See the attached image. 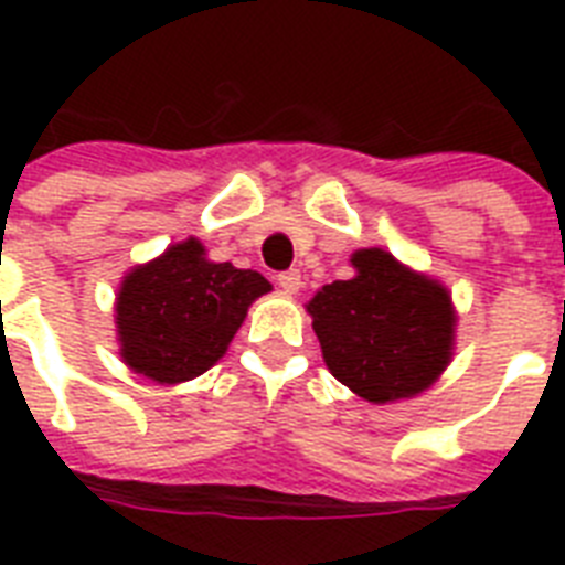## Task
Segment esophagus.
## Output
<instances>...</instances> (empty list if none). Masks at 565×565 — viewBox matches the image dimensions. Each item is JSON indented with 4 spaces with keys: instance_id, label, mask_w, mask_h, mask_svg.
<instances>
[{
    "instance_id": "obj_1",
    "label": "esophagus",
    "mask_w": 565,
    "mask_h": 565,
    "mask_svg": "<svg viewBox=\"0 0 565 565\" xmlns=\"http://www.w3.org/2000/svg\"><path fill=\"white\" fill-rule=\"evenodd\" d=\"M278 287H281L287 296H296L301 290V273L299 269H290V273L278 275Z\"/></svg>"
}]
</instances>
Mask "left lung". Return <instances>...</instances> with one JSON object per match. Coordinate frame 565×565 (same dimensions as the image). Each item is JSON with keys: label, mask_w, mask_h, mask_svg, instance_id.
I'll list each match as a JSON object with an SVG mask.
<instances>
[{"label": "left lung", "mask_w": 565, "mask_h": 565, "mask_svg": "<svg viewBox=\"0 0 565 565\" xmlns=\"http://www.w3.org/2000/svg\"><path fill=\"white\" fill-rule=\"evenodd\" d=\"M349 281L305 305L331 375L372 404L425 393L455 358L457 310L443 281L386 248H358Z\"/></svg>", "instance_id": "obj_1"}]
</instances>
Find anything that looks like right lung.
Segmentation results:
<instances>
[{
  "mask_svg": "<svg viewBox=\"0 0 565 565\" xmlns=\"http://www.w3.org/2000/svg\"><path fill=\"white\" fill-rule=\"evenodd\" d=\"M269 290L273 284L255 269L211 260L202 239L172 243L119 281V358L154 384L193 381L228 352L252 301Z\"/></svg>",
  "mask_w": 565,
  "mask_h": 565,
  "instance_id": "obj_1",
  "label": "right lung"
}]
</instances>
